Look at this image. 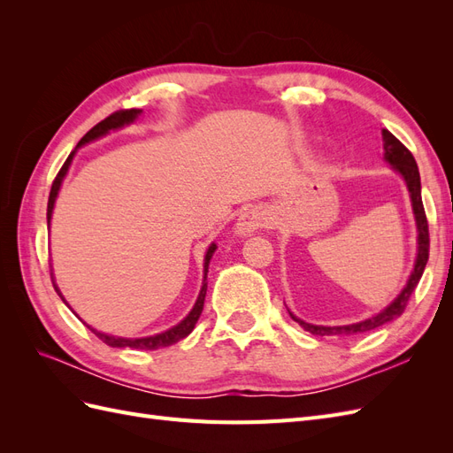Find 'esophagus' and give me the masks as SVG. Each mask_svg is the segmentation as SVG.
I'll list each match as a JSON object with an SVG mask.
<instances>
[{"label": "esophagus", "instance_id": "1", "mask_svg": "<svg viewBox=\"0 0 453 453\" xmlns=\"http://www.w3.org/2000/svg\"><path fill=\"white\" fill-rule=\"evenodd\" d=\"M270 225H272V213L266 208H263V205H251V208H248L240 215L236 223V234L248 236L255 230L268 228Z\"/></svg>", "mask_w": 453, "mask_h": 453}]
</instances>
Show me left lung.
I'll list each match as a JSON object with an SVG mask.
<instances>
[{"label": "left lung", "instance_id": "obj_1", "mask_svg": "<svg viewBox=\"0 0 453 453\" xmlns=\"http://www.w3.org/2000/svg\"><path fill=\"white\" fill-rule=\"evenodd\" d=\"M381 138H383V150H386L383 157H386V160L391 164V166L404 177L410 198H412V210L416 215V226H418V255H416L414 270H412V273H410L408 283L401 291V295L396 296L388 308H383L380 313H376L374 318H368L365 321L342 325V326H323V325H311V323L298 319L296 315H293L289 311L291 318L300 326H303L304 331H308L315 336H353V334L368 333V331H372V328H378L396 318H401L410 296H412V293L416 291V287L423 276L425 265H427V260H429V225H427V215H425L423 202H421V181H419L418 164H416L412 153H410V150L399 140H396L389 130H381Z\"/></svg>", "mask_w": 453, "mask_h": 453}]
</instances>
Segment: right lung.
Listing matches in <instances>:
<instances>
[{
  "mask_svg": "<svg viewBox=\"0 0 453 453\" xmlns=\"http://www.w3.org/2000/svg\"><path fill=\"white\" fill-rule=\"evenodd\" d=\"M138 115H142V109H120V111L111 113L107 119H104L102 122H98V125H96L94 128H90V130L83 135V138H81V142L77 143V147L102 138V135L109 134V130H117V128H122V127L130 125V122H134L135 119H138ZM77 147H75V150H77ZM75 150H72V155L67 157V160L64 162V166L60 168L58 175L54 177V181H52L50 195H49V203H47V223H50L52 210H54V202H57L60 185H62L64 177H65V173H67V168H70V164H72V160H73ZM215 250H217V245L211 243L208 253H205V258H203V283H202L200 295H198V298H196V304L193 306V310L188 311V315H187V318H185L181 323H177L175 326L168 328L166 333H160V334H155V336H145V338H119V336H111V334H105V333L96 331V328H92V326L87 325V323H85V325L90 328V331H92L96 336H98L102 342H105V344L111 346V348L158 349V348H168V346L177 344V342L183 340L185 336H188L190 333H193V328H195V325H196V321H198V318H200V313H202V310H203L205 291H208V283H205V278H208V266H210V260H211ZM50 278H52V273H50ZM52 285H54V289H57V293L60 295V298L65 303V298L62 296V293H60V289H58V285L54 283V278H52ZM65 304H67V303H65Z\"/></svg>",
  "mask_w": 453,
  "mask_h": 453,
  "instance_id": "add662e5",
  "label": "right lung"
}]
</instances>
